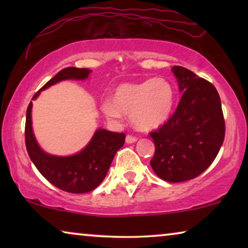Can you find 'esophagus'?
<instances>
[{
  "label": "esophagus",
  "mask_w": 248,
  "mask_h": 248,
  "mask_svg": "<svg viewBox=\"0 0 248 248\" xmlns=\"http://www.w3.org/2000/svg\"><path fill=\"white\" fill-rule=\"evenodd\" d=\"M125 141H126V143H134V142L138 141V138L137 137H132V135H126V139H125Z\"/></svg>",
  "instance_id": "obj_1"
}]
</instances>
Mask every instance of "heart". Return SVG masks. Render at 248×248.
Returning a JSON list of instances; mask_svg holds the SVG:
<instances>
[{"mask_svg": "<svg viewBox=\"0 0 248 248\" xmlns=\"http://www.w3.org/2000/svg\"><path fill=\"white\" fill-rule=\"evenodd\" d=\"M175 93L169 81L154 78L137 83H122L115 89L113 100L107 99L101 109L107 117L118 120L130 115L137 130L151 131L168 120L174 106Z\"/></svg>", "mask_w": 248, "mask_h": 248, "instance_id": "obj_1", "label": "heart"}]
</instances>
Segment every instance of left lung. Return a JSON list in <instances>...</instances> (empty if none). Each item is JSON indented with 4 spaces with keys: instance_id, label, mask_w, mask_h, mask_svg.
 <instances>
[{
    "instance_id": "1",
    "label": "left lung",
    "mask_w": 248,
    "mask_h": 248,
    "mask_svg": "<svg viewBox=\"0 0 248 248\" xmlns=\"http://www.w3.org/2000/svg\"><path fill=\"white\" fill-rule=\"evenodd\" d=\"M183 93L175 113L150 135L155 155L150 165L166 182H186L215 160L225 139L221 100L212 83L183 66H172Z\"/></svg>"
}]
</instances>
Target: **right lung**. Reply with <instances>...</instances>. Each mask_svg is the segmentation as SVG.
Segmentation results:
<instances>
[{
	"instance_id": "right-lung-1",
	"label": "right lung",
	"mask_w": 248,
	"mask_h": 248,
	"mask_svg": "<svg viewBox=\"0 0 248 248\" xmlns=\"http://www.w3.org/2000/svg\"><path fill=\"white\" fill-rule=\"evenodd\" d=\"M91 70L66 67L52 78L42 89L37 91L32 100L43 90L64 80H86ZM32 101L27 108L26 147L33 165L40 174L57 188L69 193H87L97 187L106 177L115 154L123 147L124 133H115L98 128L86 147L72 155L47 154L40 148L32 131Z\"/></svg>"
}]
</instances>
